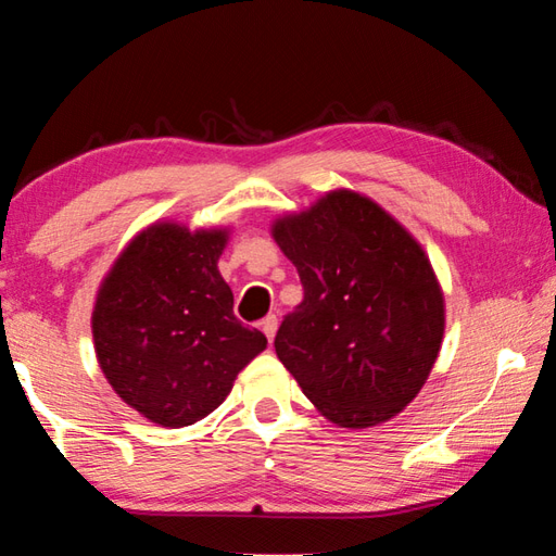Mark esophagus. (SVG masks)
<instances>
[{
    "label": "esophagus",
    "mask_w": 556,
    "mask_h": 556,
    "mask_svg": "<svg viewBox=\"0 0 556 556\" xmlns=\"http://www.w3.org/2000/svg\"><path fill=\"white\" fill-rule=\"evenodd\" d=\"M277 326H279V321H277V316H275V314H269L267 318H262V324H260V328H262V333H265V336H267V341H269V343H271V341H275Z\"/></svg>",
    "instance_id": "1"
}]
</instances>
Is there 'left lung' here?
<instances>
[{"label":"left lung","mask_w":556,"mask_h":556,"mask_svg":"<svg viewBox=\"0 0 556 556\" xmlns=\"http://www.w3.org/2000/svg\"><path fill=\"white\" fill-rule=\"evenodd\" d=\"M271 238L304 285L275 338L301 392L345 429L397 417L425 388L444 338V291L427 252L348 188L281 215Z\"/></svg>","instance_id":"8db88e82"}]
</instances>
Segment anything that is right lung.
<instances>
[{
	"label": "right lung",
	"instance_id": "add662e5",
	"mask_svg": "<svg viewBox=\"0 0 556 556\" xmlns=\"http://www.w3.org/2000/svg\"><path fill=\"white\" fill-rule=\"evenodd\" d=\"M228 228L154 223L102 279L92 308L100 370L122 402L159 427L218 409L238 372L267 348L232 314L218 260Z\"/></svg>",
	"mask_w": 556,
	"mask_h": 556
}]
</instances>
